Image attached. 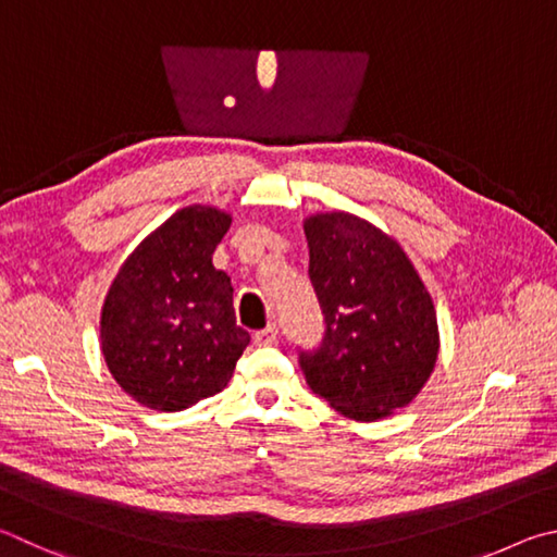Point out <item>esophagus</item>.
Masks as SVG:
<instances>
[{"instance_id":"obj_1","label":"esophagus","mask_w":557,"mask_h":557,"mask_svg":"<svg viewBox=\"0 0 557 557\" xmlns=\"http://www.w3.org/2000/svg\"><path fill=\"white\" fill-rule=\"evenodd\" d=\"M276 337H278V327L276 325H269V327H263V330H259L257 335H253V343L261 345V347H267V345L276 343Z\"/></svg>"}]
</instances>
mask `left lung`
I'll use <instances>...</instances> for the list:
<instances>
[{"mask_svg": "<svg viewBox=\"0 0 557 557\" xmlns=\"http://www.w3.org/2000/svg\"><path fill=\"white\" fill-rule=\"evenodd\" d=\"M310 281L325 313V337L300 352L313 394L352 421L392 416L431 379L441 333L433 298L392 234L352 212L304 220Z\"/></svg>", "mask_w": 557, "mask_h": 557, "instance_id": "obj_1", "label": "left lung"}]
</instances>
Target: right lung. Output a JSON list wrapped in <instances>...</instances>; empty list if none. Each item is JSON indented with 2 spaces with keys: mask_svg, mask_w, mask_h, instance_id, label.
Wrapping results in <instances>:
<instances>
[{
  "mask_svg": "<svg viewBox=\"0 0 557 557\" xmlns=\"http://www.w3.org/2000/svg\"><path fill=\"white\" fill-rule=\"evenodd\" d=\"M230 224L232 214L214 205H188L116 271L100 313V349L136 404L175 413L230 384L249 345L230 276L212 267Z\"/></svg>",
  "mask_w": 557,
  "mask_h": 557,
  "instance_id": "1",
  "label": "right lung"
}]
</instances>
